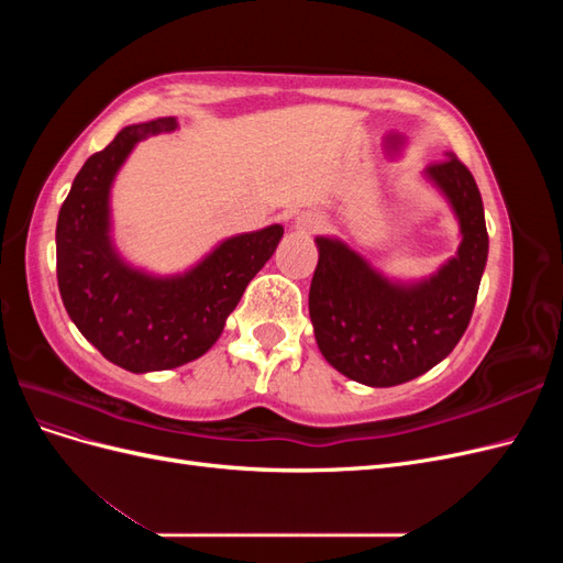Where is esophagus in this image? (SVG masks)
Returning a JSON list of instances; mask_svg holds the SVG:
<instances>
[{
  "label": "esophagus",
  "mask_w": 563,
  "mask_h": 563,
  "mask_svg": "<svg viewBox=\"0 0 563 563\" xmlns=\"http://www.w3.org/2000/svg\"><path fill=\"white\" fill-rule=\"evenodd\" d=\"M294 228L300 230V232H317V230L323 228V216L317 213V211H302V213L296 218Z\"/></svg>",
  "instance_id": "34e87169"
}]
</instances>
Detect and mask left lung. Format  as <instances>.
<instances>
[{"instance_id": "1", "label": "left lung", "mask_w": 563, "mask_h": 563, "mask_svg": "<svg viewBox=\"0 0 563 563\" xmlns=\"http://www.w3.org/2000/svg\"><path fill=\"white\" fill-rule=\"evenodd\" d=\"M428 166L449 201L460 246L434 275L389 279L338 236H317L319 263L310 286V319L319 352L335 371L368 387L422 376L463 338L488 258L484 203L467 166L453 152Z\"/></svg>"}]
</instances>
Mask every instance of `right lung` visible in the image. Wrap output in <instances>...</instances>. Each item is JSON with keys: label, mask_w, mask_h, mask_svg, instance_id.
Returning <instances> with one entry per match:
<instances>
[{"label": "right lung", "mask_w": 563, "mask_h": 563, "mask_svg": "<svg viewBox=\"0 0 563 563\" xmlns=\"http://www.w3.org/2000/svg\"><path fill=\"white\" fill-rule=\"evenodd\" d=\"M176 129V117L124 126L84 162L58 213L56 272L65 310L108 362L131 373L176 368L209 352L284 236L282 225L228 236L178 275L129 265L112 242V183L135 145Z\"/></svg>", "instance_id": "1"}]
</instances>
